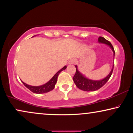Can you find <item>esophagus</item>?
<instances>
[{
	"mask_svg": "<svg viewBox=\"0 0 133 133\" xmlns=\"http://www.w3.org/2000/svg\"><path fill=\"white\" fill-rule=\"evenodd\" d=\"M76 63V61L74 59H71L70 61L68 62L69 64H74Z\"/></svg>",
	"mask_w": 133,
	"mask_h": 133,
	"instance_id": "esophagus-1",
	"label": "esophagus"
}]
</instances>
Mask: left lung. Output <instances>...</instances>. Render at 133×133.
<instances>
[{
    "mask_svg": "<svg viewBox=\"0 0 133 133\" xmlns=\"http://www.w3.org/2000/svg\"><path fill=\"white\" fill-rule=\"evenodd\" d=\"M98 41H99V43H104V44H106L110 46V48H111L112 51L114 52L113 54L114 59L115 51H114L113 46H112L111 43H110V42L107 41V39H105L103 37H99L98 38ZM76 71L75 75L73 77V81L74 83L76 85V87L78 88L81 89V90L85 91H96L102 88L107 82V81L110 79L112 73L114 66H112V68L111 71V72H110V74L106 77L104 78V79L100 80V81H93V80L88 79V78L85 77L79 71L77 65H76Z\"/></svg>",
    "mask_w": 133,
    "mask_h": 133,
    "instance_id": "1",
    "label": "left lung"
}]
</instances>
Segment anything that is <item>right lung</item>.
<instances>
[{
	"label": "right lung",
	"instance_id": "obj_1",
	"mask_svg": "<svg viewBox=\"0 0 133 133\" xmlns=\"http://www.w3.org/2000/svg\"><path fill=\"white\" fill-rule=\"evenodd\" d=\"M66 68V66H65L63 68H62L61 70H60L59 71L56 72V73L54 74L53 77H52L51 79L48 82L46 83L44 85H41V86H31V85H29L28 84H26V83H24L23 82H22V83L27 88L29 89L31 91L34 92V93H36V94L46 93V92H48L49 91H50L53 90L54 88V87H55L56 83L57 82V77L59 73L62 71L65 70Z\"/></svg>",
	"mask_w": 133,
	"mask_h": 133
}]
</instances>
